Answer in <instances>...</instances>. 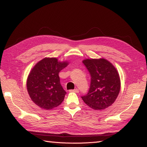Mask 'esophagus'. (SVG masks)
I'll use <instances>...</instances> for the list:
<instances>
[{
  "instance_id": "1",
  "label": "esophagus",
  "mask_w": 147,
  "mask_h": 147,
  "mask_svg": "<svg viewBox=\"0 0 147 147\" xmlns=\"http://www.w3.org/2000/svg\"><path fill=\"white\" fill-rule=\"evenodd\" d=\"M70 92H75V93H78L79 92V90L78 88H76L74 90H69Z\"/></svg>"
}]
</instances>
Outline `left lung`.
Masks as SVG:
<instances>
[{"label":"left lung","mask_w":147,"mask_h":147,"mask_svg":"<svg viewBox=\"0 0 147 147\" xmlns=\"http://www.w3.org/2000/svg\"><path fill=\"white\" fill-rule=\"evenodd\" d=\"M83 63L90 74L91 82L88 93L82 98L94 110L107 108L115 102L120 91L121 82L117 71L105 59H87Z\"/></svg>","instance_id":"8db88e82"}]
</instances>
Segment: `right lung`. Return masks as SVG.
Returning a JSON list of instances; mask_svg holds the SVG:
<instances>
[{
    "label": "right lung",
    "mask_w": 147,
    "mask_h": 147,
    "mask_svg": "<svg viewBox=\"0 0 147 147\" xmlns=\"http://www.w3.org/2000/svg\"><path fill=\"white\" fill-rule=\"evenodd\" d=\"M56 58H44L30 71L27 79V90L32 100L42 109L49 110L64 100L65 90L60 83L59 73L67 65Z\"/></svg>",
    "instance_id": "right-lung-1"
}]
</instances>
